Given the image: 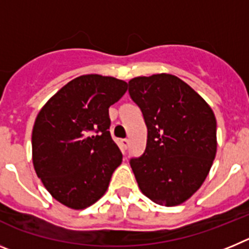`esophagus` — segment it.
I'll return each mask as SVG.
<instances>
[{
	"instance_id": "obj_1",
	"label": "esophagus",
	"mask_w": 249,
	"mask_h": 249,
	"mask_svg": "<svg viewBox=\"0 0 249 249\" xmlns=\"http://www.w3.org/2000/svg\"><path fill=\"white\" fill-rule=\"evenodd\" d=\"M121 144H122V147L124 149H127L129 147V141L127 140V138H124V140H122L121 141Z\"/></svg>"
}]
</instances>
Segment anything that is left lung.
Segmentation results:
<instances>
[{"label":"left lung","mask_w":249,"mask_h":249,"mask_svg":"<svg viewBox=\"0 0 249 249\" xmlns=\"http://www.w3.org/2000/svg\"><path fill=\"white\" fill-rule=\"evenodd\" d=\"M129 96L143 113L146 151L132 158L141 192L160 206L190 199L201 188L217 153V121L191 86L169 73L135 77Z\"/></svg>","instance_id":"1"}]
</instances>
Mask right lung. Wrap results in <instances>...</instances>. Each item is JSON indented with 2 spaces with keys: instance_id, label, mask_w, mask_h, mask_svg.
I'll return each mask as SVG.
<instances>
[{
  "instance_id": "add662e5",
  "label": "right lung",
  "mask_w": 249,
  "mask_h": 249,
  "mask_svg": "<svg viewBox=\"0 0 249 249\" xmlns=\"http://www.w3.org/2000/svg\"><path fill=\"white\" fill-rule=\"evenodd\" d=\"M127 87L114 77L83 74L57 91L37 114L34 168L50 195L71 210L96 203L122 163L108 131V108Z\"/></svg>"
}]
</instances>
